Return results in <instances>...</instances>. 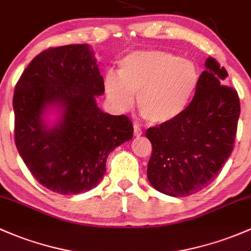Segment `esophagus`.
<instances>
[{
  "label": "esophagus",
  "mask_w": 251,
  "mask_h": 251,
  "mask_svg": "<svg viewBox=\"0 0 251 251\" xmlns=\"http://www.w3.org/2000/svg\"><path fill=\"white\" fill-rule=\"evenodd\" d=\"M142 134L141 128L139 126H134V135L135 136H140Z\"/></svg>",
  "instance_id": "34e87169"
}]
</instances>
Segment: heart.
Wrapping results in <instances>:
<instances>
[{
	"mask_svg": "<svg viewBox=\"0 0 251 251\" xmlns=\"http://www.w3.org/2000/svg\"><path fill=\"white\" fill-rule=\"evenodd\" d=\"M200 72L193 61L161 50L136 51L120 62L118 76L105 77L106 94L120 110H137L147 122L165 125L178 118L193 100Z\"/></svg>",
	"mask_w": 251,
	"mask_h": 251,
	"instance_id": "b5f03b06",
	"label": "heart"
}]
</instances>
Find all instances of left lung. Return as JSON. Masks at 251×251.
<instances>
[{"label":"left lung","mask_w":251,"mask_h":251,"mask_svg":"<svg viewBox=\"0 0 251 251\" xmlns=\"http://www.w3.org/2000/svg\"><path fill=\"white\" fill-rule=\"evenodd\" d=\"M198 91L172 122L148 128L152 155L147 177L170 196H188L212 183L230 157L241 114L238 93L225 83L227 72L209 56Z\"/></svg>","instance_id":"1"}]
</instances>
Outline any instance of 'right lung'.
<instances>
[{
    "label": "right lung",
    "instance_id": "add662e5",
    "mask_svg": "<svg viewBox=\"0 0 251 251\" xmlns=\"http://www.w3.org/2000/svg\"><path fill=\"white\" fill-rule=\"evenodd\" d=\"M104 80L93 52L85 44L49 48L21 74L13 96L14 140L19 154L43 187L74 195L96 187L106 171V159L133 137L128 116L101 111L96 96ZM50 104L62 107L61 122H42Z\"/></svg>",
    "mask_w": 251,
    "mask_h": 251
}]
</instances>
